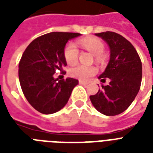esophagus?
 Returning a JSON list of instances; mask_svg holds the SVG:
<instances>
[{"label":"esophagus","instance_id":"1","mask_svg":"<svg viewBox=\"0 0 153 153\" xmlns=\"http://www.w3.org/2000/svg\"><path fill=\"white\" fill-rule=\"evenodd\" d=\"M79 84L83 85V86H86V85H87V84H88V82H87L82 81V80H79Z\"/></svg>","mask_w":153,"mask_h":153}]
</instances>
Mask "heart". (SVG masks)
I'll return each instance as SVG.
<instances>
[{
  "label": "heart",
  "instance_id": "obj_1",
  "mask_svg": "<svg viewBox=\"0 0 153 153\" xmlns=\"http://www.w3.org/2000/svg\"><path fill=\"white\" fill-rule=\"evenodd\" d=\"M79 44L84 48L86 49L94 55H96L97 60L102 59V54L105 49L104 44L99 39L97 38H86L79 41ZM65 59L70 65L76 63L79 58V50L74 44H69L66 47L64 51ZM98 71L94 67H86L82 65H76L71 68L69 71L70 75L73 78L78 79L82 81H88L91 77L95 75Z\"/></svg>",
  "mask_w": 153,
  "mask_h": 153
}]
</instances>
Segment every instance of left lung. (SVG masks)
Wrapping results in <instances>:
<instances>
[{"instance_id": "1", "label": "left lung", "mask_w": 153, "mask_h": 153, "mask_svg": "<svg viewBox=\"0 0 153 153\" xmlns=\"http://www.w3.org/2000/svg\"><path fill=\"white\" fill-rule=\"evenodd\" d=\"M95 36L106 42L110 57L105 71L98 76L102 82L109 79L106 86L90 99L98 112L106 116L121 114L132 104L137 95L142 79V64L137 52L122 36L116 32H105Z\"/></svg>"}]
</instances>
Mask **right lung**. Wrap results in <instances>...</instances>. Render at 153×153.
Instances as JSON below:
<instances>
[{
  "label": "right lung",
  "instance_id": "obj_1",
  "mask_svg": "<svg viewBox=\"0 0 153 153\" xmlns=\"http://www.w3.org/2000/svg\"><path fill=\"white\" fill-rule=\"evenodd\" d=\"M73 32H50L34 39L19 63V80L25 98L44 114L59 111L69 100L77 79H55L56 70L67 66L64 49L68 40L80 36Z\"/></svg>",
  "mask_w": 153,
  "mask_h": 153
}]
</instances>
